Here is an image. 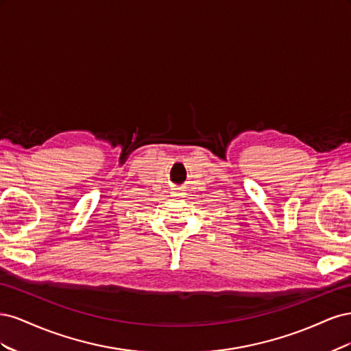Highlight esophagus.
I'll list each match as a JSON object with an SVG mask.
<instances>
[{
	"label": "esophagus",
	"instance_id": "esophagus-1",
	"mask_svg": "<svg viewBox=\"0 0 351 351\" xmlns=\"http://www.w3.org/2000/svg\"><path fill=\"white\" fill-rule=\"evenodd\" d=\"M171 196H174V197H182V196H184L186 193H184V189H182V187H173L171 189Z\"/></svg>",
	"mask_w": 351,
	"mask_h": 351
}]
</instances>
